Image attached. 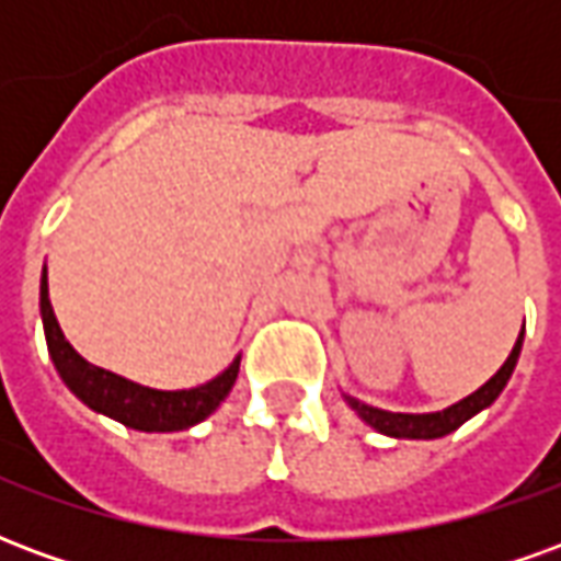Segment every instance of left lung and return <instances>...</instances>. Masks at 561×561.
Returning <instances> with one entry per match:
<instances>
[{"label":"left lung","mask_w":561,"mask_h":561,"mask_svg":"<svg viewBox=\"0 0 561 561\" xmlns=\"http://www.w3.org/2000/svg\"><path fill=\"white\" fill-rule=\"evenodd\" d=\"M519 345H523V333H519L514 352L507 354V360L502 364V369H499V373H495L483 388H478L471 397L459 400L457 405H450V409H445V412L393 414V412H381V409H373V405H364V402L352 400V397H348V402H352L354 412L360 414L369 426H376L378 433L397 435V438H442V435L454 433L457 426H462L469 417H474L481 409H486V405L502 393V388L507 385V378H511V373H514V366H517Z\"/></svg>","instance_id":"1"}]
</instances>
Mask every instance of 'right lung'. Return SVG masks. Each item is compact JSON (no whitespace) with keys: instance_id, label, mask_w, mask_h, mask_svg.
Wrapping results in <instances>:
<instances>
[{"instance_id":"right-lung-1","label":"right lung","mask_w":561,"mask_h":561,"mask_svg":"<svg viewBox=\"0 0 561 561\" xmlns=\"http://www.w3.org/2000/svg\"><path fill=\"white\" fill-rule=\"evenodd\" d=\"M42 321L47 352L54 357V366L68 388L95 412L111 414L119 423H126L131 430H144V433H173V430L201 423L219 409V402L228 397V390L233 388L237 373H240V360H233L219 378H213L201 388L149 390L107 373L102 366L87 364L56 324L54 306L47 297V270L42 276Z\"/></svg>"}]
</instances>
